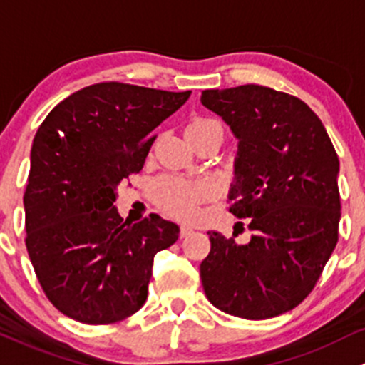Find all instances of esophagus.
Wrapping results in <instances>:
<instances>
[{
  "mask_svg": "<svg viewBox=\"0 0 365 365\" xmlns=\"http://www.w3.org/2000/svg\"><path fill=\"white\" fill-rule=\"evenodd\" d=\"M191 232H193V228H191V227H187V225H182V227H181V230H179V235H181V237L184 239V237H187V235H190Z\"/></svg>",
  "mask_w": 365,
  "mask_h": 365,
  "instance_id": "1",
  "label": "esophagus"
}]
</instances>
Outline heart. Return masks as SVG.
Returning <instances> with one entry per match:
<instances>
[{
  "instance_id": "heart-1",
  "label": "heart",
  "mask_w": 365,
  "mask_h": 365,
  "mask_svg": "<svg viewBox=\"0 0 365 365\" xmlns=\"http://www.w3.org/2000/svg\"><path fill=\"white\" fill-rule=\"evenodd\" d=\"M207 128H220L225 133L223 125L210 118H193L186 126V133L193 135ZM210 195V186L204 181L184 178V175H163L155 186V202L167 216L175 220H193L198 214L202 202Z\"/></svg>"
}]
</instances>
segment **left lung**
Here are the masks:
<instances>
[{
	"instance_id": "left-lung-1",
	"label": "left lung",
	"mask_w": 365,
	"mask_h": 365,
	"mask_svg": "<svg viewBox=\"0 0 365 365\" xmlns=\"http://www.w3.org/2000/svg\"><path fill=\"white\" fill-rule=\"evenodd\" d=\"M202 103L239 138L230 210L250 217L251 240L207 232L200 264L214 307L265 320L313 292L339 239V160L320 118L294 95L258 84L205 89Z\"/></svg>"
}]
</instances>
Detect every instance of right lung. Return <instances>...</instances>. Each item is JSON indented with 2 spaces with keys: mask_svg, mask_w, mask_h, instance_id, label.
Segmentation results:
<instances>
[{
  "mask_svg": "<svg viewBox=\"0 0 365 365\" xmlns=\"http://www.w3.org/2000/svg\"><path fill=\"white\" fill-rule=\"evenodd\" d=\"M190 95L100 82L59 101L40 125L24 240L43 294L66 317L108 325L144 306L153 257L178 240L179 227L156 214L123 221L115 191L142 170L153 130Z\"/></svg>",
  "mask_w": 365,
  "mask_h": 365,
  "instance_id": "1",
  "label": "right lung"
}]
</instances>
